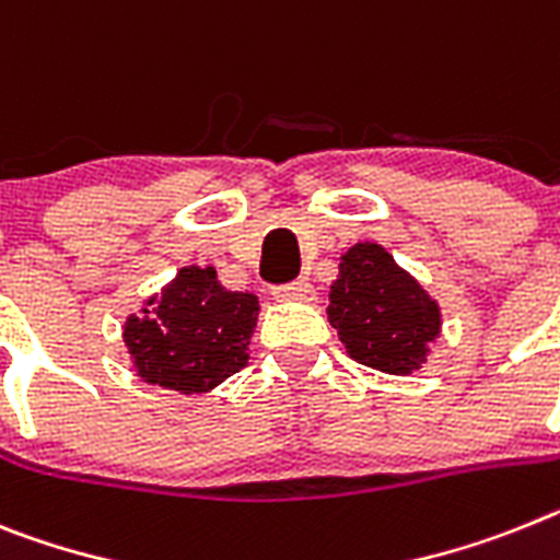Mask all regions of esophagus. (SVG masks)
<instances>
[{
  "mask_svg": "<svg viewBox=\"0 0 560 560\" xmlns=\"http://www.w3.org/2000/svg\"><path fill=\"white\" fill-rule=\"evenodd\" d=\"M275 300H280V303H312L314 285L308 280L280 285V289H275Z\"/></svg>",
  "mask_w": 560,
  "mask_h": 560,
  "instance_id": "obj_1",
  "label": "esophagus"
}]
</instances>
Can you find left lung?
Wrapping results in <instances>:
<instances>
[{"label": "left lung", "instance_id": "8db88e82", "mask_svg": "<svg viewBox=\"0 0 560 560\" xmlns=\"http://www.w3.org/2000/svg\"><path fill=\"white\" fill-rule=\"evenodd\" d=\"M326 314L351 360L394 376L419 371L442 334L436 300L374 241L339 257Z\"/></svg>", "mask_w": 560, "mask_h": 560}]
</instances>
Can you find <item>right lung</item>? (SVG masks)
<instances>
[{"mask_svg":"<svg viewBox=\"0 0 560 560\" xmlns=\"http://www.w3.org/2000/svg\"><path fill=\"white\" fill-rule=\"evenodd\" d=\"M260 303L229 291L214 266H184L141 314L124 323V346L143 382L178 394H209L248 362Z\"/></svg>","mask_w":560,"mask_h":560,"instance_id":"right-lung-1","label":"right lung"}]
</instances>
